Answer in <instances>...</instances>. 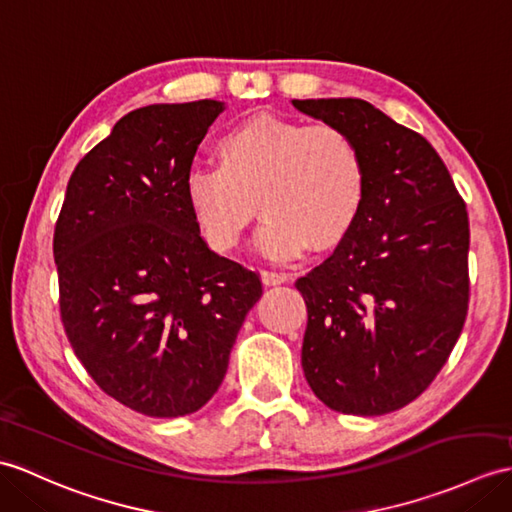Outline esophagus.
<instances>
[{
  "label": "esophagus",
  "mask_w": 512,
  "mask_h": 512,
  "mask_svg": "<svg viewBox=\"0 0 512 512\" xmlns=\"http://www.w3.org/2000/svg\"><path fill=\"white\" fill-rule=\"evenodd\" d=\"M261 281L266 285H281L288 281V275H283V272L277 270H261Z\"/></svg>",
  "instance_id": "1"
}]
</instances>
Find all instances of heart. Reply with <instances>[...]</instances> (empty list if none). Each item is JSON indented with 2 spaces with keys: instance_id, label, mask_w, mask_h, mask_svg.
Here are the masks:
<instances>
[{
  "instance_id": "b5f03b06",
  "label": "heart",
  "mask_w": 512,
  "mask_h": 512,
  "mask_svg": "<svg viewBox=\"0 0 512 512\" xmlns=\"http://www.w3.org/2000/svg\"><path fill=\"white\" fill-rule=\"evenodd\" d=\"M213 157L218 170H194L185 196L216 253L240 246L257 207L266 218L257 244L272 259L336 248L360 218L366 165L340 126L259 113L224 130Z\"/></svg>"
}]
</instances>
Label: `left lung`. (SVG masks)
<instances>
[{
  "mask_svg": "<svg viewBox=\"0 0 512 512\" xmlns=\"http://www.w3.org/2000/svg\"><path fill=\"white\" fill-rule=\"evenodd\" d=\"M292 104L347 130L366 165L353 231L294 283L307 305L303 373L327 408L379 417L434 382L465 325L467 205L430 141L373 104Z\"/></svg>",
  "mask_w": 512,
  "mask_h": 512,
  "instance_id": "obj_1",
  "label": "left lung"
}]
</instances>
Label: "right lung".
Segmentation results:
<instances>
[{"instance_id": "1", "label": "right lung", "mask_w": 512, "mask_h": 512, "mask_svg": "<svg viewBox=\"0 0 512 512\" xmlns=\"http://www.w3.org/2000/svg\"><path fill=\"white\" fill-rule=\"evenodd\" d=\"M216 100L130 111L67 183L54 229L61 318L71 349L106 395L172 419L216 395L257 272L213 253L185 183Z\"/></svg>"}]
</instances>
